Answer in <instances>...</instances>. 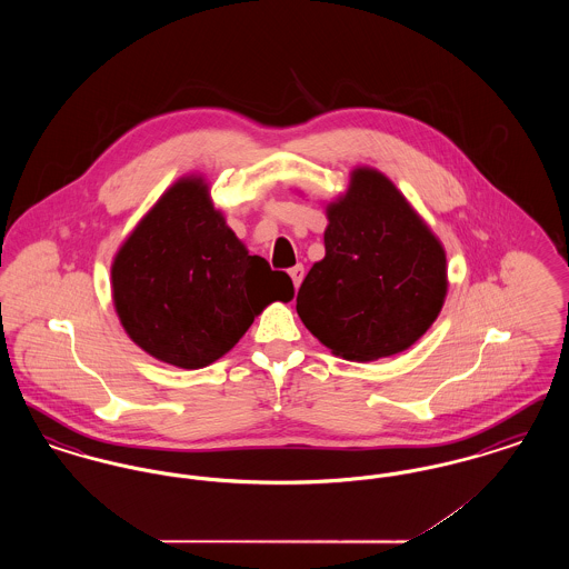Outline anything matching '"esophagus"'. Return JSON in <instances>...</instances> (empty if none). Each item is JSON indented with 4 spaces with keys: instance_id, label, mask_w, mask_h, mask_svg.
I'll list each match as a JSON object with an SVG mask.
<instances>
[{
    "instance_id": "obj_1",
    "label": "esophagus",
    "mask_w": 569,
    "mask_h": 569,
    "mask_svg": "<svg viewBox=\"0 0 569 569\" xmlns=\"http://www.w3.org/2000/svg\"><path fill=\"white\" fill-rule=\"evenodd\" d=\"M288 272H290V277H292V281H295V288H298L300 281H302V277H305V267L297 264V267H292Z\"/></svg>"
}]
</instances>
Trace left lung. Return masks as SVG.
Segmentation results:
<instances>
[{
    "instance_id": "1",
    "label": "left lung",
    "mask_w": 569,
    "mask_h": 569,
    "mask_svg": "<svg viewBox=\"0 0 569 569\" xmlns=\"http://www.w3.org/2000/svg\"><path fill=\"white\" fill-rule=\"evenodd\" d=\"M326 213L325 260L298 290L302 325L348 360L403 352L441 311L443 247L373 168H356L350 190Z\"/></svg>"
}]
</instances>
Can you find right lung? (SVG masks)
I'll use <instances>...</instances> for the list:
<instances>
[{
    "label": "right lung",
    "instance_id": "1",
    "mask_svg": "<svg viewBox=\"0 0 569 569\" xmlns=\"http://www.w3.org/2000/svg\"><path fill=\"white\" fill-rule=\"evenodd\" d=\"M112 300L136 346L202 369L230 352L272 300L295 297L213 209L202 179H181L136 226L112 262Z\"/></svg>",
    "mask_w": 569,
    "mask_h": 569
}]
</instances>
